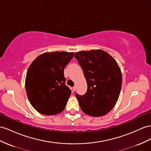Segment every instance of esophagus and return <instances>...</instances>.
I'll list each match as a JSON object with an SVG mask.
<instances>
[{"mask_svg":"<svg viewBox=\"0 0 151 151\" xmlns=\"http://www.w3.org/2000/svg\"><path fill=\"white\" fill-rule=\"evenodd\" d=\"M75 91H76V87H75V86H74V87H73V92H75Z\"/></svg>","mask_w":151,"mask_h":151,"instance_id":"obj_1","label":"esophagus"}]
</instances>
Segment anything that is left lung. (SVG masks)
<instances>
[{"label": "left lung", "instance_id": "obj_1", "mask_svg": "<svg viewBox=\"0 0 151 151\" xmlns=\"http://www.w3.org/2000/svg\"><path fill=\"white\" fill-rule=\"evenodd\" d=\"M74 57L87 83L86 94L75 95L81 109L92 117L109 113L117 103L121 89L122 75L117 62L101 50L78 52Z\"/></svg>", "mask_w": 151, "mask_h": 151}]
</instances>
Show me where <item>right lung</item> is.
<instances>
[{"instance_id":"obj_1","label":"right lung","mask_w":151,"mask_h":151,"mask_svg":"<svg viewBox=\"0 0 151 151\" xmlns=\"http://www.w3.org/2000/svg\"><path fill=\"white\" fill-rule=\"evenodd\" d=\"M73 52L45 53L30 64L27 73L25 89L32 106L46 115L63 111L71 94L65 85L64 70Z\"/></svg>"}]
</instances>
